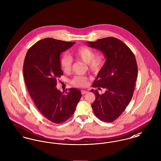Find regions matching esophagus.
Listing matches in <instances>:
<instances>
[{
    "instance_id": "1",
    "label": "esophagus",
    "mask_w": 161,
    "mask_h": 161,
    "mask_svg": "<svg viewBox=\"0 0 161 161\" xmlns=\"http://www.w3.org/2000/svg\"><path fill=\"white\" fill-rule=\"evenodd\" d=\"M81 93H82V95H84V94H86V93H87V91H86V90H81Z\"/></svg>"
}]
</instances>
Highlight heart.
Returning a JSON list of instances; mask_svg holds the SVG:
<instances>
[{
	"label": "heart",
	"mask_w": 161,
	"mask_h": 161,
	"mask_svg": "<svg viewBox=\"0 0 161 161\" xmlns=\"http://www.w3.org/2000/svg\"><path fill=\"white\" fill-rule=\"evenodd\" d=\"M76 59L80 60L86 64L92 72L98 71L105 64L106 58L101 53L95 54V51L88 47L81 46L73 52ZM60 65L64 73L70 71L72 66V59L68 55H64L60 58ZM88 79L81 75H76L71 80V83L78 87H83L87 84Z\"/></svg>",
	"instance_id": "1"
}]
</instances>
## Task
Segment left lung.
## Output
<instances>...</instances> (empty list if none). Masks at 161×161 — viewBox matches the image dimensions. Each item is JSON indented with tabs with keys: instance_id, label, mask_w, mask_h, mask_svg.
<instances>
[{
	"instance_id": "8db88e82",
	"label": "left lung",
	"mask_w": 161,
	"mask_h": 161,
	"mask_svg": "<svg viewBox=\"0 0 161 161\" xmlns=\"http://www.w3.org/2000/svg\"><path fill=\"white\" fill-rule=\"evenodd\" d=\"M87 44L101 51L106 58L92 86L106 91L99 95L97 90H91L96 97L92 107L97 118L112 122L123 112L133 95L138 72L136 57L125 43L114 37Z\"/></svg>"
}]
</instances>
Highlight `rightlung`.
Returning a JSON list of instances; mask_svg holds the SVG:
<instances>
[{
	"label": "right lung",
	"mask_w": 161,
	"mask_h": 161,
	"mask_svg": "<svg viewBox=\"0 0 161 161\" xmlns=\"http://www.w3.org/2000/svg\"><path fill=\"white\" fill-rule=\"evenodd\" d=\"M75 43L44 38L28 50L24 62V80L34 104L46 118L57 124L73 115L82 95L77 88L62 93L56 87L57 79L64 75L60 54Z\"/></svg>",
	"instance_id": "obj_1"
}]
</instances>
